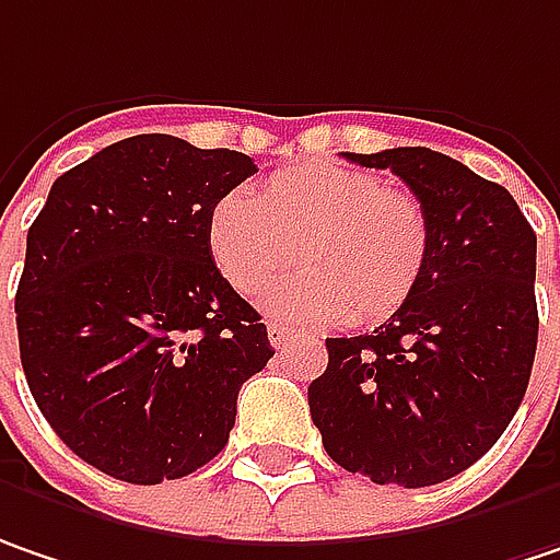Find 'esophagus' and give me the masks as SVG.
Here are the masks:
<instances>
[{
    "mask_svg": "<svg viewBox=\"0 0 560 560\" xmlns=\"http://www.w3.org/2000/svg\"><path fill=\"white\" fill-rule=\"evenodd\" d=\"M266 332H269V342H272V348H284L288 342H291V336H294V332H291L288 326H281V323H269V326H266Z\"/></svg>",
    "mask_w": 560,
    "mask_h": 560,
    "instance_id": "1",
    "label": "esophagus"
}]
</instances>
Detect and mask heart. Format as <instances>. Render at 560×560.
<instances>
[{
    "instance_id": "1",
    "label": "heart",
    "mask_w": 560,
    "mask_h": 560,
    "mask_svg": "<svg viewBox=\"0 0 560 560\" xmlns=\"http://www.w3.org/2000/svg\"><path fill=\"white\" fill-rule=\"evenodd\" d=\"M206 237L218 272L241 294L272 284L298 256L304 272L279 284L266 311L307 326L389 319L415 298L434 249L418 196L332 161L288 164L256 196L224 192Z\"/></svg>"
}]
</instances>
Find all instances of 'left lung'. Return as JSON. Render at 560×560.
Masks as SVG:
<instances>
[{
    "instance_id": "1",
    "label": "left lung",
    "mask_w": 560,
    "mask_h": 560,
    "mask_svg": "<svg viewBox=\"0 0 560 560\" xmlns=\"http://www.w3.org/2000/svg\"><path fill=\"white\" fill-rule=\"evenodd\" d=\"M393 171L431 214L415 298L371 336L326 339L307 389L326 453L377 485L466 472L516 415L536 358V234L504 186L431 149L348 154Z\"/></svg>"
}]
</instances>
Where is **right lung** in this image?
<instances>
[{
    "label": "right lung",
    "instance_id": "right-lung-1",
    "mask_svg": "<svg viewBox=\"0 0 560 560\" xmlns=\"http://www.w3.org/2000/svg\"><path fill=\"white\" fill-rule=\"evenodd\" d=\"M253 158L132 136L52 183L15 316L31 396L88 466L132 485L214 459L237 393L276 354L209 253V212Z\"/></svg>",
    "mask_w": 560,
    "mask_h": 560
}]
</instances>
